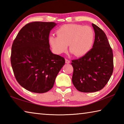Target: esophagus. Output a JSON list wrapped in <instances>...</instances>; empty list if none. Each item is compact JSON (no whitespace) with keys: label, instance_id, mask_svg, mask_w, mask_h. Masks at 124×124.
<instances>
[{"label":"esophagus","instance_id":"esophagus-1","mask_svg":"<svg viewBox=\"0 0 124 124\" xmlns=\"http://www.w3.org/2000/svg\"><path fill=\"white\" fill-rule=\"evenodd\" d=\"M65 61H66V63H67V64L70 63V60L66 59V60H65Z\"/></svg>","mask_w":124,"mask_h":124}]
</instances>
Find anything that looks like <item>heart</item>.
Listing matches in <instances>:
<instances>
[{"mask_svg": "<svg viewBox=\"0 0 124 124\" xmlns=\"http://www.w3.org/2000/svg\"><path fill=\"white\" fill-rule=\"evenodd\" d=\"M57 37L50 35L49 43L54 53L58 54L70 50L77 57L87 54L95 41V32L91 27L78 24H64L56 31Z\"/></svg>", "mask_w": 124, "mask_h": 124, "instance_id": "obj_1", "label": "heart"}]
</instances>
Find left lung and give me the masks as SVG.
I'll use <instances>...</instances> for the list:
<instances>
[{
	"label": "left lung",
	"mask_w": 124,
	"mask_h": 124,
	"mask_svg": "<svg viewBox=\"0 0 124 124\" xmlns=\"http://www.w3.org/2000/svg\"><path fill=\"white\" fill-rule=\"evenodd\" d=\"M95 37L93 46L85 56L72 61V82L78 91H100L108 82L113 72V54L106 34L92 23Z\"/></svg>",
	"instance_id": "8db88e82"
}]
</instances>
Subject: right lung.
Instances as JSON below:
<instances>
[{
  "label": "right lung",
  "instance_id": "add662e5",
  "mask_svg": "<svg viewBox=\"0 0 124 124\" xmlns=\"http://www.w3.org/2000/svg\"><path fill=\"white\" fill-rule=\"evenodd\" d=\"M56 25L54 22L29 23L21 29L12 44L11 63L15 77L31 92L45 93L51 90L64 65V58L50 49L49 34Z\"/></svg>",
  "mask_w": 124,
  "mask_h": 124
}]
</instances>
